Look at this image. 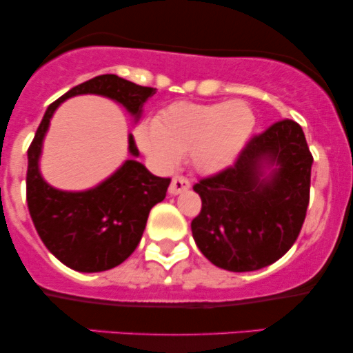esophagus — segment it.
Listing matches in <instances>:
<instances>
[{
	"mask_svg": "<svg viewBox=\"0 0 353 353\" xmlns=\"http://www.w3.org/2000/svg\"><path fill=\"white\" fill-rule=\"evenodd\" d=\"M189 188H190V182L185 179L184 176H174L171 181V185H169V192H171L172 196H176V194H181L182 190Z\"/></svg>",
	"mask_w": 353,
	"mask_h": 353,
	"instance_id": "1",
	"label": "esophagus"
}]
</instances>
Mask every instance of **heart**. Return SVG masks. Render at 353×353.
Returning a JSON list of instances; mask_svg holds the SVG:
<instances>
[{
	"mask_svg": "<svg viewBox=\"0 0 353 353\" xmlns=\"http://www.w3.org/2000/svg\"><path fill=\"white\" fill-rule=\"evenodd\" d=\"M254 128V111L245 101L174 103L159 112L156 124L137 129V143L165 168L190 152L197 171L216 172L241 154Z\"/></svg>",
	"mask_w": 353,
	"mask_h": 353,
	"instance_id": "obj_1",
	"label": "heart"
}]
</instances>
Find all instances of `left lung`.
<instances>
[{"instance_id":"left-lung-1","label":"left lung","mask_w":353,"mask_h":353,"mask_svg":"<svg viewBox=\"0 0 353 353\" xmlns=\"http://www.w3.org/2000/svg\"><path fill=\"white\" fill-rule=\"evenodd\" d=\"M312 163L302 128L292 119L250 137L232 165L194 184L202 208L190 229L201 252L230 272L279 261L305 221Z\"/></svg>"}]
</instances>
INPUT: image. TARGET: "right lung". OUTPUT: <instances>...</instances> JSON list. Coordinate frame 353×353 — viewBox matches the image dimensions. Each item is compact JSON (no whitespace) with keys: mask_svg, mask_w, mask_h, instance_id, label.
I'll list each match as a JSON object with an SVG mask.
<instances>
[{"mask_svg":"<svg viewBox=\"0 0 353 353\" xmlns=\"http://www.w3.org/2000/svg\"><path fill=\"white\" fill-rule=\"evenodd\" d=\"M78 94L106 96L139 117L143 104L156 94V89L116 74L96 76L78 84L48 106L28 149L26 201L43 244L72 270L103 272L123 264L134 252L149 212L164 201L171 179L154 176L143 164L129 159L103 184L84 192H66L46 184L38 169L43 137L56 108ZM129 152L139 156L132 136H129Z\"/></svg>","mask_w":353,"mask_h":353,"instance_id":"1","label":"right lung"}]
</instances>
